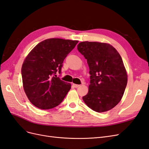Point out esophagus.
Masks as SVG:
<instances>
[{
  "instance_id": "esophagus-1",
  "label": "esophagus",
  "mask_w": 149,
  "mask_h": 149,
  "mask_svg": "<svg viewBox=\"0 0 149 149\" xmlns=\"http://www.w3.org/2000/svg\"><path fill=\"white\" fill-rule=\"evenodd\" d=\"M73 86L74 87V88H78L80 85H79V84H73Z\"/></svg>"
}]
</instances>
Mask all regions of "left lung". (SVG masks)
<instances>
[{
    "instance_id": "1",
    "label": "left lung",
    "mask_w": 149,
    "mask_h": 149,
    "mask_svg": "<svg viewBox=\"0 0 149 149\" xmlns=\"http://www.w3.org/2000/svg\"><path fill=\"white\" fill-rule=\"evenodd\" d=\"M89 68L90 84L83 100L89 108L104 112L120 101L127 83V74L122 58L111 45L83 42L77 46Z\"/></svg>"
}]
</instances>
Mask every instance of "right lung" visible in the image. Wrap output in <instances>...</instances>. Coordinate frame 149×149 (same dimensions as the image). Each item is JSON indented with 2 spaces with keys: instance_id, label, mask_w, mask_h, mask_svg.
<instances>
[{
  "instance_id": "obj_1",
  "label": "right lung",
  "mask_w": 149,
  "mask_h": 149,
  "mask_svg": "<svg viewBox=\"0 0 149 149\" xmlns=\"http://www.w3.org/2000/svg\"><path fill=\"white\" fill-rule=\"evenodd\" d=\"M78 40L48 38L40 42L28 54L22 66L24 91L30 102L41 109L58 106L71 85L57 77L63 63Z\"/></svg>"
}]
</instances>
